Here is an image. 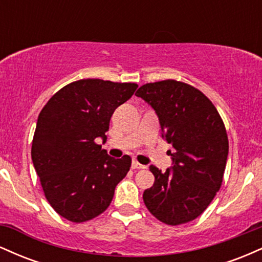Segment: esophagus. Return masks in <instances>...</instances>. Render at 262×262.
Wrapping results in <instances>:
<instances>
[{"instance_id": "1", "label": "esophagus", "mask_w": 262, "mask_h": 262, "mask_svg": "<svg viewBox=\"0 0 262 262\" xmlns=\"http://www.w3.org/2000/svg\"><path fill=\"white\" fill-rule=\"evenodd\" d=\"M132 167H133V169H146L145 165H141L140 162H138V161L132 162Z\"/></svg>"}]
</instances>
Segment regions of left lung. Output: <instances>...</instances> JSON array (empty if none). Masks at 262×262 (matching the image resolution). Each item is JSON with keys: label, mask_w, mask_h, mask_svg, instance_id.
<instances>
[{"label": "left lung", "mask_w": 262, "mask_h": 262, "mask_svg": "<svg viewBox=\"0 0 262 262\" xmlns=\"http://www.w3.org/2000/svg\"><path fill=\"white\" fill-rule=\"evenodd\" d=\"M135 95L154 108L162 139L173 148L171 169L150 166L155 182L144 191V203L162 223H188L206 210L223 182L229 151L223 119L206 95L181 81L145 83Z\"/></svg>", "instance_id": "left-lung-1"}]
</instances>
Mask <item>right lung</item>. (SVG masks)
<instances>
[{"mask_svg":"<svg viewBox=\"0 0 262 262\" xmlns=\"http://www.w3.org/2000/svg\"><path fill=\"white\" fill-rule=\"evenodd\" d=\"M138 85L100 79L74 81L47 102L38 117L32 160L45 198L74 223L96 218L108 208L132 158H111L97 138L107 139L111 117Z\"/></svg>","mask_w":262,"mask_h":262,"instance_id":"1","label":"right lung"}]
</instances>
